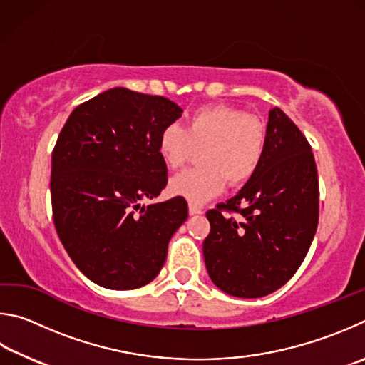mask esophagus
Returning a JSON list of instances; mask_svg holds the SVG:
<instances>
[{
    "label": "esophagus",
    "mask_w": 365,
    "mask_h": 365,
    "mask_svg": "<svg viewBox=\"0 0 365 365\" xmlns=\"http://www.w3.org/2000/svg\"><path fill=\"white\" fill-rule=\"evenodd\" d=\"M189 213L190 215H200L202 213V208L194 205V203H189Z\"/></svg>",
    "instance_id": "obj_1"
}]
</instances>
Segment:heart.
<instances>
[{"label":"heart","mask_w":365,"mask_h":365,"mask_svg":"<svg viewBox=\"0 0 365 365\" xmlns=\"http://www.w3.org/2000/svg\"><path fill=\"white\" fill-rule=\"evenodd\" d=\"M266 128L258 118L229 106H205L190 113L186 128L160 131L158 152L168 168H181L202 149V166L173 178L170 187L192 203H202L250 181L263 162Z\"/></svg>","instance_id":"heart-1"}]
</instances>
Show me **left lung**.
<instances>
[{
	"instance_id": "1",
	"label": "left lung",
	"mask_w": 365,
	"mask_h": 365,
	"mask_svg": "<svg viewBox=\"0 0 365 365\" xmlns=\"http://www.w3.org/2000/svg\"><path fill=\"white\" fill-rule=\"evenodd\" d=\"M266 134L255 176L237 195L207 212L208 276L218 289L240 298L266 297L289 282L319 221L317 168L309 143L279 107L269 110Z\"/></svg>"
}]
</instances>
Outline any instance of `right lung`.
I'll return each mask as SVG.
<instances>
[{
    "mask_svg": "<svg viewBox=\"0 0 365 365\" xmlns=\"http://www.w3.org/2000/svg\"><path fill=\"white\" fill-rule=\"evenodd\" d=\"M182 108L162 98L112 88L70 113L51 160L57 235L75 266L104 289H139L158 276L168 242L187 220L175 197L143 205L165 189L158 136Z\"/></svg>",
    "mask_w": 365,
    "mask_h": 365,
    "instance_id": "1",
    "label": "right lung"
}]
</instances>
